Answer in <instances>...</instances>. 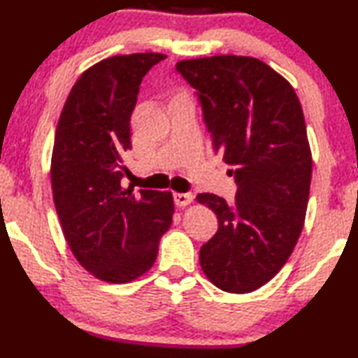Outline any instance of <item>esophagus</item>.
I'll list each match as a JSON object with an SVG mask.
<instances>
[{
    "mask_svg": "<svg viewBox=\"0 0 358 358\" xmlns=\"http://www.w3.org/2000/svg\"><path fill=\"white\" fill-rule=\"evenodd\" d=\"M192 200H194V195L190 194V192H176L174 194V203L178 205V207H187V205H190L192 203Z\"/></svg>",
    "mask_w": 358,
    "mask_h": 358,
    "instance_id": "34e87169",
    "label": "esophagus"
}]
</instances>
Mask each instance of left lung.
<instances>
[{"label": "left lung", "instance_id": "obj_1", "mask_svg": "<svg viewBox=\"0 0 358 358\" xmlns=\"http://www.w3.org/2000/svg\"><path fill=\"white\" fill-rule=\"evenodd\" d=\"M176 68L197 90L213 148L238 184L233 205L197 195L218 218L200 266L220 290L254 292L285 266L305 224L313 158L300 99L252 57L194 58Z\"/></svg>", "mask_w": 358, "mask_h": 358}]
</instances>
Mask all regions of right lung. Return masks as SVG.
I'll list each match as a JSON object with an SVG mask.
<instances>
[{"label":"right lung","mask_w":358,"mask_h":358,"mask_svg":"<svg viewBox=\"0 0 358 358\" xmlns=\"http://www.w3.org/2000/svg\"><path fill=\"white\" fill-rule=\"evenodd\" d=\"M164 58L148 52L96 63L71 87L58 119L50 179L63 236L76 261L109 283L148 272L173 223V194L120 184L140 83Z\"/></svg>","instance_id":"right-lung-1"}]
</instances>
